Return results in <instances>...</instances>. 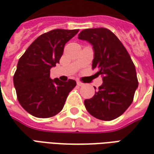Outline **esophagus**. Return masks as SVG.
<instances>
[{
  "label": "esophagus",
  "mask_w": 154,
  "mask_h": 154,
  "mask_svg": "<svg viewBox=\"0 0 154 154\" xmlns=\"http://www.w3.org/2000/svg\"><path fill=\"white\" fill-rule=\"evenodd\" d=\"M77 85L78 86H83V85H84V83H82V82H77Z\"/></svg>",
  "instance_id": "1"
}]
</instances>
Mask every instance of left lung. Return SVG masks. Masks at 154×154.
Segmentation results:
<instances>
[{
    "label": "left lung",
    "mask_w": 154,
    "mask_h": 154,
    "mask_svg": "<svg viewBox=\"0 0 154 154\" xmlns=\"http://www.w3.org/2000/svg\"><path fill=\"white\" fill-rule=\"evenodd\" d=\"M78 38L93 45L92 69H97L96 74L101 75L103 81L94 96L85 100V106L97 119H116L134 101L138 86L135 65L121 41L108 29H84Z\"/></svg>",
    "instance_id": "obj_1"
}]
</instances>
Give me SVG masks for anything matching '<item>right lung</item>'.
I'll return each instance as SVG.
<instances>
[{
  "instance_id": "obj_1",
  "label": "right lung",
  "mask_w": 154,
  "mask_h": 154,
  "mask_svg": "<svg viewBox=\"0 0 154 154\" xmlns=\"http://www.w3.org/2000/svg\"><path fill=\"white\" fill-rule=\"evenodd\" d=\"M79 29H53L37 37L18 60L13 84L20 105L32 116L48 118L61 111L74 80L50 78V69L59 63L65 45Z\"/></svg>"
}]
</instances>
